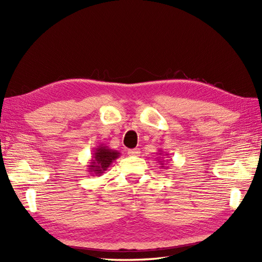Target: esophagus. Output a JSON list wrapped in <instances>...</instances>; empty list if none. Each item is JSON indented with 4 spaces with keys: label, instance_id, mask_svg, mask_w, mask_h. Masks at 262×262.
Returning a JSON list of instances; mask_svg holds the SVG:
<instances>
[{
    "label": "esophagus",
    "instance_id": "1",
    "mask_svg": "<svg viewBox=\"0 0 262 262\" xmlns=\"http://www.w3.org/2000/svg\"><path fill=\"white\" fill-rule=\"evenodd\" d=\"M127 154L130 155V157H137V155L141 154L140 148H130L127 151Z\"/></svg>",
    "mask_w": 262,
    "mask_h": 262
}]
</instances>
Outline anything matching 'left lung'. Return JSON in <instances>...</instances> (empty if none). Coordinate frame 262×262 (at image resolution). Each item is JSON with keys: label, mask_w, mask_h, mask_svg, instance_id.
<instances>
[{"label": "left lung", "mask_w": 262, "mask_h": 262, "mask_svg": "<svg viewBox=\"0 0 262 262\" xmlns=\"http://www.w3.org/2000/svg\"><path fill=\"white\" fill-rule=\"evenodd\" d=\"M159 152H160V153H159L160 155H162V151H161V149H160ZM165 155H168V154H165ZM163 162H164V161H163L162 159H160V160H159V163L161 164V168H164V165H163L164 163H163ZM166 168H168V166H166Z\"/></svg>", "instance_id": "8db88e82"}]
</instances>
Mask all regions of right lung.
I'll return each mask as SVG.
<instances>
[{"label": "right lung", "mask_w": 262, "mask_h": 262, "mask_svg": "<svg viewBox=\"0 0 262 262\" xmlns=\"http://www.w3.org/2000/svg\"><path fill=\"white\" fill-rule=\"evenodd\" d=\"M119 157L120 153L118 151L104 146L103 144L99 145L96 147V151L92 154L90 164H88V171L90 172L91 176H102L104 171L109 168L110 164Z\"/></svg>", "instance_id": "add662e5"}]
</instances>
